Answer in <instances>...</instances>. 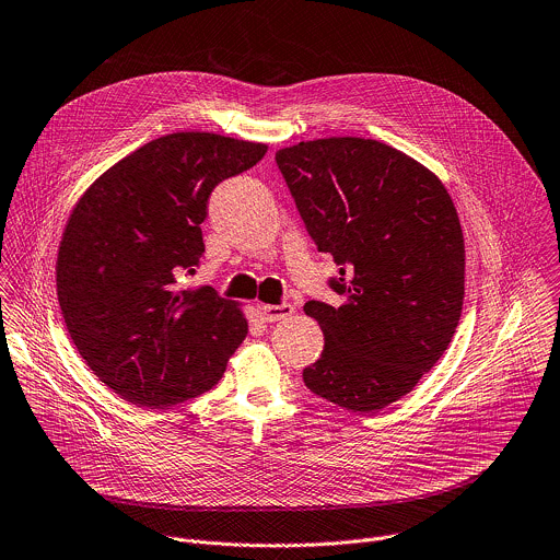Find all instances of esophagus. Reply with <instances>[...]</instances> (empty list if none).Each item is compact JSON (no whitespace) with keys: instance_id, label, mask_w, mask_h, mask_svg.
Masks as SVG:
<instances>
[{"instance_id":"34e87169","label":"esophagus","mask_w":560,"mask_h":560,"mask_svg":"<svg viewBox=\"0 0 560 560\" xmlns=\"http://www.w3.org/2000/svg\"><path fill=\"white\" fill-rule=\"evenodd\" d=\"M259 314L266 323H275V320H283L288 316L294 314V305L292 303H281V305H259Z\"/></svg>"}]
</instances>
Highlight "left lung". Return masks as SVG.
<instances>
[{"instance_id":"1","label":"left lung","mask_w":560,"mask_h":560,"mask_svg":"<svg viewBox=\"0 0 560 560\" xmlns=\"http://www.w3.org/2000/svg\"><path fill=\"white\" fill-rule=\"evenodd\" d=\"M277 165L320 253L340 266V307L307 301L325 334L305 386L351 412L408 395L447 351L465 299V237L441 178L362 137L301 141Z\"/></svg>"}]
</instances>
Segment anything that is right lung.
I'll return each instance as SVG.
<instances>
[{"label": "right lung", "instance_id": "right-lung-1", "mask_svg": "<svg viewBox=\"0 0 560 560\" xmlns=\"http://www.w3.org/2000/svg\"><path fill=\"white\" fill-rule=\"evenodd\" d=\"M266 143L172 132L108 167L75 202L58 246L56 292L89 369L139 408L211 390L248 334L240 303L211 285L180 290L205 253L200 224L218 183Z\"/></svg>", "mask_w": 560, "mask_h": 560}]
</instances>
